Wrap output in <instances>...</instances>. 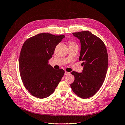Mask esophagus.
Instances as JSON below:
<instances>
[{
  "mask_svg": "<svg viewBox=\"0 0 125 125\" xmlns=\"http://www.w3.org/2000/svg\"><path fill=\"white\" fill-rule=\"evenodd\" d=\"M70 74V73L69 72H65V73H64V75H68V74Z\"/></svg>",
  "mask_w": 125,
  "mask_h": 125,
  "instance_id": "1",
  "label": "esophagus"
}]
</instances>
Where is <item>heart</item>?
I'll list each match as a JSON object with an SVG mask.
<instances>
[{"label":"heart","instance_id":"b5f03b06","mask_svg":"<svg viewBox=\"0 0 125 125\" xmlns=\"http://www.w3.org/2000/svg\"><path fill=\"white\" fill-rule=\"evenodd\" d=\"M69 44H70V45H75V44H76L75 43H74V42L72 41H69Z\"/></svg>","mask_w":125,"mask_h":125}]
</instances>
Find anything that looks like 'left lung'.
I'll use <instances>...</instances> for the list:
<instances>
[{"instance_id": "1", "label": "left lung", "mask_w": 125, "mask_h": 125, "mask_svg": "<svg viewBox=\"0 0 125 125\" xmlns=\"http://www.w3.org/2000/svg\"><path fill=\"white\" fill-rule=\"evenodd\" d=\"M81 43L79 60L84 66L82 73L71 72L75 80L71 87L82 98L95 95L104 82L108 69V59L104 42L88 31L72 33Z\"/></svg>"}]
</instances>
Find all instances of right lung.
<instances>
[{
	"label": "right lung",
	"mask_w": 125,
	"mask_h": 125,
	"mask_svg": "<svg viewBox=\"0 0 125 125\" xmlns=\"http://www.w3.org/2000/svg\"><path fill=\"white\" fill-rule=\"evenodd\" d=\"M65 35L42 33L24 42L19 56L20 74L24 87L39 98L48 97L54 92L64 74L62 69L55 70L49 60L56 46Z\"/></svg>",
	"instance_id": "1"
}]
</instances>
